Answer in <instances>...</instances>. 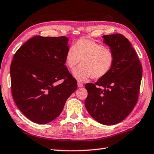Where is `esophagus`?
I'll return each instance as SVG.
<instances>
[{
  "label": "esophagus",
  "instance_id": "34e87169",
  "mask_svg": "<svg viewBox=\"0 0 154 154\" xmlns=\"http://www.w3.org/2000/svg\"><path fill=\"white\" fill-rule=\"evenodd\" d=\"M77 85L79 87H83V84L82 82H81V81H78L77 82Z\"/></svg>",
  "mask_w": 154,
  "mask_h": 154
}]
</instances>
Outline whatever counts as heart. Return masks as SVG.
<instances>
[{
  "label": "heart",
  "instance_id": "obj_1",
  "mask_svg": "<svg viewBox=\"0 0 154 154\" xmlns=\"http://www.w3.org/2000/svg\"><path fill=\"white\" fill-rule=\"evenodd\" d=\"M73 76L79 81L92 77L99 79L109 73L114 64L115 55L109 48L86 38H80L69 48L65 55V63L68 69H73Z\"/></svg>",
  "mask_w": 154,
  "mask_h": 154
}]
</instances>
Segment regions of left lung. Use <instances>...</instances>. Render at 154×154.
<instances>
[{"label":"left lung","mask_w":154,"mask_h":154,"mask_svg":"<svg viewBox=\"0 0 154 154\" xmlns=\"http://www.w3.org/2000/svg\"><path fill=\"white\" fill-rule=\"evenodd\" d=\"M115 55L111 71L95 84L87 83L85 101L89 115L101 124L115 125L127 117L137 103L142 67L134 49L121 34L103 35Z\"/></svg>","instance_id":"left-lung-1"}]
</instances>
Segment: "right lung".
Returning <instances> with one entry per match:
<instances>
[{
	"mask_svg": "<svg viewBox=\"0 0 154 154\" xmlns=\"http://www.w3.org/2000/svg\"><path fill=\"white\" fill-rule=\"evenodd\" d=\"M66 37L35 36L24 43L11 65V91L24 116L39 124L58 117L67 99L77 88L65 65L69 49ZM64 80L61 84L56 82Z\"/></svg>",
	"mask_w": 154,
	"mask_h": 154,
	"instance_id": "1",
	"label": "right lung"
}]
</instances>
